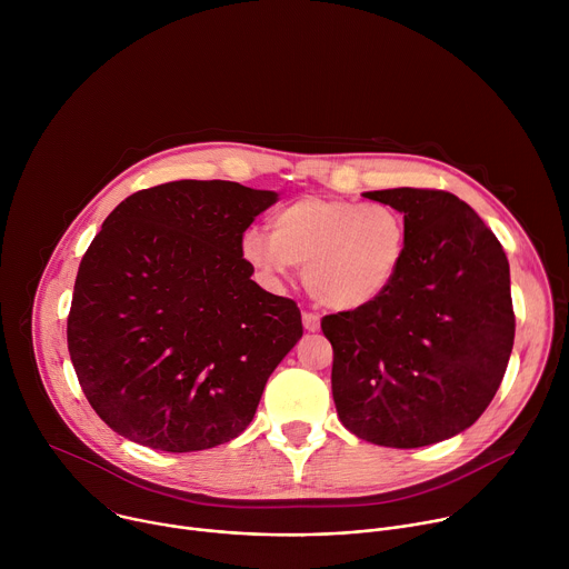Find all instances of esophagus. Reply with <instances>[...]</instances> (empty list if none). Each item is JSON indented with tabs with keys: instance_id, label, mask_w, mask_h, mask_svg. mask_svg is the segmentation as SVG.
<instances>
[{
	"instance_id": "1",
	"label": "esophagus",
	"mask_w": 569,
	"mask_h": 569,
	"mask_svg": "<svg viewBox=\"0 0 569 569\" xmlns=\"http://www.w3.org/2000/svg\"><path fill=\"white\" fill-rule=\"evenodd\" d=\"M301 321H303V329H306L308 333H315V331L319 329V315H315V312L303 310V312H301Z\"/></svg>"
}]
</instances>
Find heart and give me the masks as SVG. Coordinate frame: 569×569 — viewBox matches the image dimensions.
<instances>
[{"mask_svg":"<svg viewBox=\"0 0 569 569\" xmlns=\"http://www.w3.org/2000/svg\"><path fill=\"white\" fill-rule=\"evenodd\" d=\"M408 236L391 204L306 196L272 216V233L257 227L242 233L240 257L270 286L303 266V286L317 303L356 310L391 288Z\"/></svg>","mask_w":569,"mask_h":569,"instance_id":"obj_1","label":"heart"}]
</instances>
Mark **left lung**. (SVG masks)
I'll return each mask as SVG.
<instances>
[{
  "label": "left lung",
  "mask_w": 569,
  "mask_h": 569,
  "mask_svg": "<svg viewBox=\"0 0 569 569\" xmlns=\"http://www.w3.org/2000/svg\"><path fill=\"white\" fill-rule=\"evenodd\" d=\"M408 222V254L369 306L327 315L342 426L387 448H421L470 428L493 400L513 349L509 261L496 233L437 189L365 193Z\"/></svg>",
  "instance_id": "obj_1"
}]
</instances>
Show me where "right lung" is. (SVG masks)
<instances>
[{
    "instance_id": "1",
    "label": "right lung",
    "mask_w": 569,
    "mask_h": 569,
    "mask_svg": "<svg viewBox=\"0 0 569 569\" xmlns=\"http://www.w3.org/2000/svg\"><path fill=\"white\" fill-rule=\"evenodd\" d=\"M279 200L224 180L126 198L80 261L67 347L94 412L164 452L236 439L301 338L292 299L266 292L240 238Z\"/></svg>"
}]
</instances>
